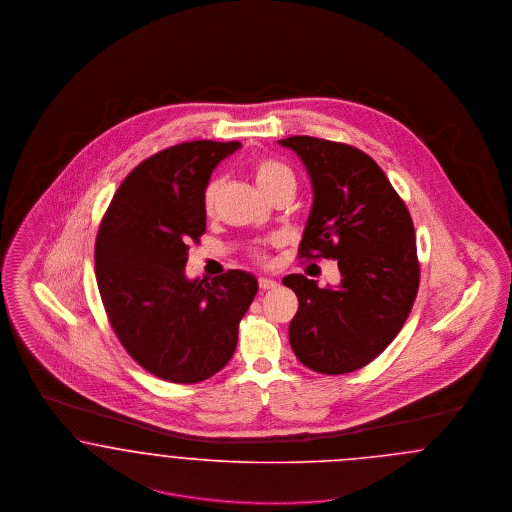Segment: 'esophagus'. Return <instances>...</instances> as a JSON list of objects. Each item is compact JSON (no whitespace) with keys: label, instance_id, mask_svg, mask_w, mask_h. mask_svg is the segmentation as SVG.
<instances>
[{"label":"esophagus","instance_id":"34e87169","mask_svg":"<svg viewBox=\"0 0 512 512\" xmlns=\"http://www.w3.org/2000/svg\"><path fill=\"white\" fill-rule=\"evenodd\" d=\"M258 285H260V289L262 290L275 289V287H277V281L267 279V277H260V279H258Z\"/></svg>","mask_w":512,"mask_h":512}]
</instances>
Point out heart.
I'll return each instance as SVG.
<instances>
[{
  "label": "heart",
  "instance_id": "b5f03b06",
  "mask_svg": "<svg viewBox=\"0 0 512 512\" xmlns=\"http://www.w3.org/2000/svg\"><path fill=\"white\" fill-rule=\"evenodd\" d=\"M248 172L250 176L254 178V181L258 183V187L264 191V195L269 197L273 191L281 189V187H296V178L292 174L289 166L277 158H271V156H258L254 160H250L248 164ZM220 179H212L208 181V185L204 187V193H202V206H204V212L206 214H212L214 212V204L218 199V193H220ZM250 256L256 260V262H267V250L264 246H254L250 250Z\"/></svg>",
  "mask_w": 512,
  "mask_h": 512
}]
</instances>
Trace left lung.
Here are the masks:
<instances>
[{
  "label": "left lung",
  "instance_id": "1",
  "mask_svg": "<svg viewBox=\"0 0 512 512\" xmlns=\"http://www.w3.org/2000/svg\"><path fill=\"white\" fill-rule=\"evenodd\" d=\"M279 143L302 158L313 183L298 258L338 260L342 275L336 289H319L306 275L283 279L298 296L290 346L315 373H352L386 350L417 298L421 264L413 220L390 179L363 151L310 135Z\"/></svg>",
  "mask_w": 512,
  "mask_h": 512
}]
</instances>
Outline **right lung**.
Wrapping results in <instances>:
<instances>
[{"label":"right lung","instance_id":"1","mask_svg":"<svg viewBox=\"0 0 512 512\" xmlns=\"http://www.w3.org/2000/svg\"><path fill=\"white\" fill-rule=\"evenodd\" d=\"M239 141L197 139L139 162L116 189L95 239V277L112 331L151 375L197 384L235 354L258 283L229 269L187 281L189 243L206 231L202 193Z\"/></svg>","mask_w":512,"mask_h":512}]
</instances>
